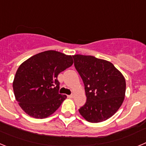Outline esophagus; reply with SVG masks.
I'll return each mask as SVG.
<instances>
[{
    "label": "esophagus",
    "mask_w": 146,
    "mask_h": 146,
    "mask_svg": "<svg viewBox=\"0 0 146 146\" xmlns=\"http://www.w3.org/2000/svg\"><path fill=\"white\" fill-rule=\"evenodd\" d=\"M68 98H70V99H72V98H73V94H70V95H68Z\"/></svg>",
    "instance_id": "1"
}]
</instances>
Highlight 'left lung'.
Here are the masks:
<instances>
[{"mask_svg": "<svg viewBox=\"0 0 146 146\" xmlns=\"http://www.w3.org/2000/svg\"><path fill=\"white\" fill-rule=\"evenodd\" d=\"M74 64L87 97L79 112L86 121L99 123L113 116L123 103L126 81L112 63L91 55H75Z\"/></svg>", "mask_w": 146, "mask_h": 146, "instance_id": "1", "label": "left lung"}]
</instances>
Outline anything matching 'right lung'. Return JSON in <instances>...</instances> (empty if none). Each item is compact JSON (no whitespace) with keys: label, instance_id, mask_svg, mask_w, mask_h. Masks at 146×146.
<instances>
[{"label":"right lung","instance_id":"add662e5","mask_svg":"<svg viewBox=\"0 0 146 146\" xmlns=\"http://www.w3.org/2000/svg\"><path fill=\"white\" fill-rule=\"evenodd\" d=\"M73 64L71 55L47 50L19 66L13 82L16 100L30 116L44 118L58 109L66 96L59 94V73Z\"/></svg>","mask_w":146,"mask_h":146}]
</instances>
